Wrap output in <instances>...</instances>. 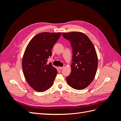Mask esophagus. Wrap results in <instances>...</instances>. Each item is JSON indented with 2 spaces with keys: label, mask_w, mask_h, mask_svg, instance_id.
Returning a JSON list of instances; mask_svg holds the SVG:
<instances>
[{
  "label": "esophagus",
  "mask_w": 121,
  "mask_h": 121,
  "mask_svg": "<svg viewBox=\"0 0 121 121\" xmlns=\"http://www.w3.org/2000/svg\"><path fill=\"white\" fill-rule=\"evenodd\" d=\"M58 68H59V69H62L63 68H64V67H58Z\"/></svg>",
  "instance_id": "obj_1"
}]
</instances>
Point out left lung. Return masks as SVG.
Here are the masks:
<instances>
[{
  "label": "left lung",
  "instance_id": "8db88e82",
  "mask_svg": "<svg viewBox=\"0 0 121 121\" xmlns=\"http://www.w3.org/2000/svg\"><path fill=\"white\" fill-rule=\"evenodd\" d=\"M63 37L70 42L73 50L71 73L66 77L69 86L81 90L88 86L95 76L98 58L90 39L83 33H63Z\"/></svg>",
  "mask_w": 121,
  "mask_h": 121
}]
</instances>
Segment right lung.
<instances>
[{
	"label": "right lung",
	"instance_id": "right-lung-1",
	"mask_svg": "<svg viewBox=\"0 0 121 121\" xmlns=\"http://www.w3.org/2000/svg\"><path fill=\"white\" fill-rule=\"evenodd\" d=\"M61 34L41 33L31 40L25 49L22 60L24 75L30 86L38 92H44L53 85L57 71L52 63L47 65V62Z\"/></svg>",
	"mask_w": 121,
	"mask_h": 121
}]
</instances>
